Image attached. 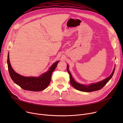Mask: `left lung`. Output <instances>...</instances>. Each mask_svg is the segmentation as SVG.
I'll use <instances>...</instances> for the list:
<instances>
[{
    "label": "left lung",
    "instance_id": "obj_1",
    "mask_svg": "<svg viewBox=\"0 0 123 123\" xmlns=\"http://www.w3.org/2000/svg\"><path fill=\"white\" fill-rule=\"evenodd\" d=\"M115 68H114L113 71L112 73L111 74V75L109 76L108 78H106L105 79L103 80L100 82H99L98 83H93L90 84L89 85H85L83 84H81L78 83L76 82L73 78V77L71 75V74L70 73L69 71V67L68 65L67 66V72L70 75V83L71 85L74 87L76 89L79 90V91H82V92H93L95 91H98L101 89L103 87L105 86V85L109 82V81L111 79L112 77L114 71H115Z\"/></svg>",
    "mask_w": 123,
    "mask_h": 123
}]
</instances>
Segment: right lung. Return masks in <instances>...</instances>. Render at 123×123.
Segmentation results:
<instances>
[{"label":"right lung","mask_w":123,"mask_h":123,"mask_svg":"<svg viewBox=\"0 0 123 123\" xmlns=\"http://www.w3.org/2000/svg\"><path fill=\"white\" fill-rule=\"evenodd\" d=\"M59 62H55L47 72L43 73L39 77H24L14 71L10 63L9 53L7 57L8 71L13 81L24 90L34 92L42 91L48 86L51 81L52 73L55 70Z\"/></svg>","instance_id":"right-lung-1"}]
</instances>
